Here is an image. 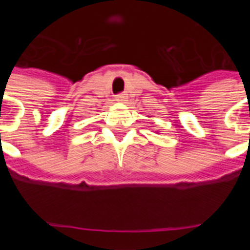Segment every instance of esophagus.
<instances>
[{
  "label": "esophagus",
  "instance_id": "34e87169",
  "mask_svg": "<svg viewBox=\"0 0 250 250\" xmlns=\"http://www.w3.org/2000/svg\"><path fill=\"white\" fill-rule=\"evenodd\" d=\"M125 99H126V96H125V94H124V92H120V94L116 95V100L118 101H124Z\"/></svg>",
  "mask_w": 250,
  "mask_h": 250
}]
</instances>
